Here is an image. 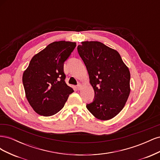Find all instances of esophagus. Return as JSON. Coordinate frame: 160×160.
I'll return each instance as SVG.
<instances>
[{"label":"esophagus","mask_w":160,"mask_h":160,"mask_svg":"<svg viewBox=\"0 0 160 160\" xmlns=\"http://www.w3.org/2000/svg\"><path fill=\"white\" fill-rule=\"evenodd\" d=\"M82 88H83V85H82L81 84H78V85H77V89H78L79 91L81 90L82 89Z\"/></svg>","instance_id":"esophagus-1"}]
</instances>
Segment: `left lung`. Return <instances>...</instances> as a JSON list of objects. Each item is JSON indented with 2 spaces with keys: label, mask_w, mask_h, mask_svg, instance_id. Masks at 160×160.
<instances>
[{
  "label": "left lung",
  "mask_w": 160,
  "mask_h": 160,
  "mask_svg": "<svg viewBox=\"0 0 160 160\" xmlns=\"http://www.w3.org/2000/svg\"><path fill=\"white\" fill-rule=\"evenodd\" d=\"M95 92L87 108L97 119L106 121L123 109L130 93V72L119 53L99 41H83L77 47Z\"/></svg>",
  "instance_id": "obj_1"
}]
</instances>
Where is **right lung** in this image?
<instances>
[{
  "label": "right lung",
  "mask_w": 160,
  "mask_h": 160,
  "mask_svg": "<svg viewBox=\"0 0 160 160\" xmlns=\"http://www.w3.org/2000/svg\"><path fill=\"white\" fill-rule=\"evenodd\" d=\"M76 42L60 41L35 55L22 75L26 98L38 115L49 117L64 107L73 89L65 81L63 63Z\"/></svg>",
  "instance_id": "1"
}]
</instances>
